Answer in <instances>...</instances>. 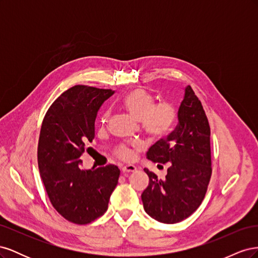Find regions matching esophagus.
Returning a JSON list of instances; mask_svg holds the SVG:
<instances>
[{
	"label": "esophagus",
	"instance_id": "esophagus-1",
	"mask_svg": "<svg viewBox=\"0 0 258 258\" xmlns=\"http://www.w3.org/2000/svg\"><path fill=\"white\" fill-rule=\"evenodd\" d=\"M135 171H137V167L134 165H126L121 168L122 174H126L129 172H135Z\"/></svg>",
	"mask_w": 258,
	"mask_h": 258
}]
</instances>
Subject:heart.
I'll list each match as a JSON object with an SVG mask.
<instances>
[{
	"label": "heart",
	"instance_id": "b5f03b06",
	"mask_svg": "<svg viewBox=\"0 0 258 258\" xmlns=\"http://www.w3.org/2000/svg\"><path fill=\"white\" fill-rule=\"evenodd\" d=\"M121 104L132 117L140 120L142 130L153 139L167 137L173 130L177 120V110L173 103L169 101L155 103V97L143 88H136L127 92L121 100ZM108 115V112L104 113L102 121ZM116 154L122 159L132 157V152L124 145L117 147Z\"/></svg>",
	"mask_w": 258,
	"mask_h": 258
}]
</instances>
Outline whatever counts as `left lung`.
Returning <instances> with one entry per match:
<instances>
[{"label": "left lung", "instance_id": "1", "mask_svg": "<svg viewBox=\"0 0 258 258\" xmlns=\"http://www.w3.org/2000/svg\"><path fill=\"white\" fill-rule=\"evenodd\" d=\"M174 131L150 147L147 158L169 166L166 178L144 169L150 183L142 192L145 212L165 224L184 221L204 200L212 175L210 124L200 100L190 86L177 112Z\"/></svg>", "mask_w": 258, "mask_h": 258}]
</instances>
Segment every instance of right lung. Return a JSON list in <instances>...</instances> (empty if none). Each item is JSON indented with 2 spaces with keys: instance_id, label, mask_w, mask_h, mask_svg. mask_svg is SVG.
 <instances>
[{
  "instance_id": "obj_1",
  "label": "right lung",
  "mask_w": 258,
  "mask_h": 258,
  "mask_svg": "<svg viewBox=\"0 0 258 258\" xmlns=\"http://www.w3.org/2000/svg\"><path fill=\"white\" fill-rule=\"evenodd\" d=\"M114 93L76 85L54 101L42 123L37 147L40 174L52 207L67 221L86 225L102 216L118 183V167L81 170L80 157L95 138L97 113Z\"/></svg>"
}]
</instances>
